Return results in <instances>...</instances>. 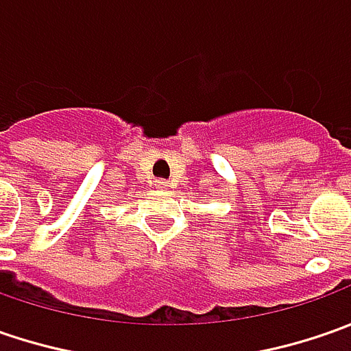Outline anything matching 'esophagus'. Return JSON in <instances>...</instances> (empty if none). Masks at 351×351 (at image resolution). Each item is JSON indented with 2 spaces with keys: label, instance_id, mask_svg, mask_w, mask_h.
Returning <instances> with one entry per match:
<instances>
[{
  "label": "esophagus",
  "instance_id": "obj_1",
  "mask_svg": "<svg viewBox=\"0 0 351 351\" xmlns=\"http://www.w3.org/2000/svg\"><path fill=\"white\" fill-rule=\"evenodd\" d=\"M154 187L158 191H166L168 189V182L166 180H154Z\"/></svg>",
  "mask_w": 351,
  "mask_h": 351
}]
</instances>
